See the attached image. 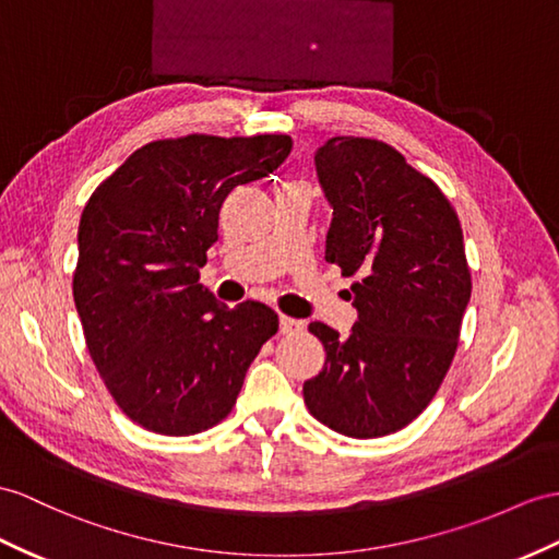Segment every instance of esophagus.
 <instances>
[{"label": "esophagus", "mask_w": 559, "mask_h": 559, "mask_svg": "<svg viewBox=\"0 0 559 559\" xmlns=\"http://www.w3.org/2000/svg\"><path fill=\"white\" fill-rule=\"evenodd\" d=\"M301 330H304V322L301 320L280 316V332L282 334H296V332H301Z\"/></svg>", "instance_id": "34e87169"}]
</instances>
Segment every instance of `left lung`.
<instances>
[{
    "instance_id": "obj_1",
    "label": "left lung",
    "mask_w": 559,
    "mask_h": 559,
    "mask_svg": "<svg viewBox=\"0 0 559 559\" xmlns=\"http://www.w3.org/2000/svg\"><path fill=\"white\" fill-rule=\"evenodd\" d=\"M316 170L334 215L324 258L356 277L358 320L348 336L308 324L326 358L304 399L344 437H386L425 411L453 362L472 294L462 227L441 189L384 142L326 140Z\"/></svg>"
}]
</instances>
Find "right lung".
I'll return each mask as SVG.
<instances>
[{
  "label": "right lung",
  "mask_w": 559,
  "mask_h": 559,
  "mask_svg": "<svg viewBox=\"0 0 559 559\" xmlns=\"http://www.w3.org/2000/svg\"><path fill=\"white\" fill-rule=\"evenodd\" d=\"M289 134H187L138 148L94 189L78 227L73 298L90 356L132 421L166 437L217 425L277 312L227 308L199 284L223 201L263 180Z\"/></svg>",
  "instance_id": "1"
}]
</instances>
